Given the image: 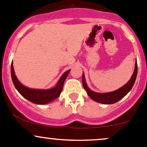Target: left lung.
Returning a JSON list of instances; mask_svg holds the SVG:
<instances>
[{"label":"left lung","instance_id":"left-lung-1","mask_svg":"<svg viewBox=\"0 0 147 147\" xmlns=\"http://www.w3.org/2000/svg\"><path fill=\"white\" fill-rule=\"evenodd\" d=\"M137 63L136 62L133 75H132L130 80L128 81V82L126 84H125L123 86H122L121 88L118 89V90L114 91V92H109V93H97V92L90 90L87 85H86L84 74L82 75V84L83 86H84V89L86 90V93L89 95V96L92 99H93L94 101L103 103V104H112V103H115L118 101H120L121 98H123L125 96L127 95V94L132 89V86H133L134 84H135L136 78H137Z\"/></svg>","mask_w":147,"mask_h":147}]
</instances>
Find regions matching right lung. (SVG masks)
Segmentation results:
<instances>
[{"label": "right lung", "instance_id": "add662e5", "mask_svg": "<svg viewBox=\"0 0 147 147\" xmlns=\"http://www.w3.org/2000/svg\"><path fill=\"white\" fill-rule=\"evenodd\" d=\"M69 72H70V69L66 71L62 75L54 88L50 89H30V88L24 86L20 82L15 75L12 63L11 64V77L15 87L23 97L36 104H46V103H49L58 98L63 90L64 82Z\"/></svg>", "mask_w": 147, "mask_h": 147}]
</instances>
